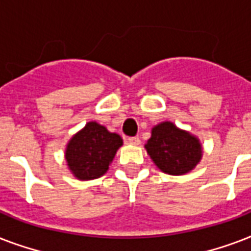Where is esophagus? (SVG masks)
<instances>
[{
  "label": "esophagus",
  "mask_w": 251,
  "mask_h": 251,
  "mask_svg": "<svg viewBox=\"0 0 251 251\" xmlns=\"http://www.w3.org/2000/svg\"><path fill=\"white\" fill-rule=\"evenodd\" d=\"M127 143L133 146H139L141 145V139L138 137H131V138H127Z\"/></svg>",
  "instance_id": "1"
}]
</instances>
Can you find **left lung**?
<instances>
[{"label": "left lung", "mask_w": 251, "mask_h": 251, "mask_svg": "<svg viewBox=\"0 0 251 251\" xmlns=\"http://www.w3.org/2000/svg\"><path fill=\"white\" fill-rule=\"evenodd\" d=\"M145 149L153 164L171 176L186 175L197 167L203 156L199 138L179 129L171 121L153 126Z\"/></svg>", "instance_id": "8db88e82"}]
</instances>
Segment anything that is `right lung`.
I'll return each mask as SVG.
<instances>
[{"label":"right lung","instance_id":"1","mask_svg":"<svg viewBox=\"0 0 251 251\" xmlns=\"http://www.w3.org/2000/svg\"><path fill=\"white\" fill-rule=\"evenodd\" d=\"M122 145L124 141L118 134L110 133L96 121L87 122L66 145V165L72 175L80 181L99 178L109 169L114 155Z\"/></svg>","mask_w":251,"mask_h":251}]
</instances>
